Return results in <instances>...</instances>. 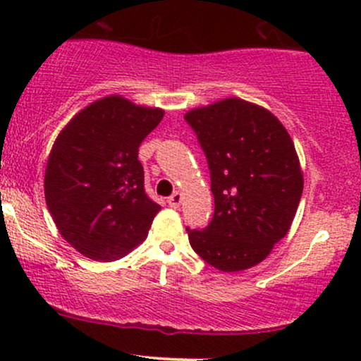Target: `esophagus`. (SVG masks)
<instances>
[{
	"instance_id": "1",
	"label": "esophagus",
	"mask_w": 361,
	"mask_h": 361,
	"mask_svg": "<svg viewBox=\"0 0 361 361\" xmlns=\"http://www.w3.org/2000/svg\"><path fill=\"white\" fill-rule=\"evenodd\" d=\"M181 200H183V195H181V192H175L168 198V204L169 207H173V209H176V207H180Z\"/></svg>"
}]
</instances>
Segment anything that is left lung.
Wrapping results in <instances>:
<instances>
[{"label":"left lung","mask_w":361,"mask_h":361,"mask_svg":"<svg viewBox=\"0 0 361 361\" xmlns=\"http://www.w3.org/2000/svg\"><path fill=\"white\" fill-rule=\"evenodd\" d=\"M210 169L214 217L190 229V244L221 271H241L270 255L299 207L304 176L293 140L271 111L226 98L185 114Z\"/></svg>","instance_id":"left-lung-1"}]
</instances>
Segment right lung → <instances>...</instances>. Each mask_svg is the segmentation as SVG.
Here are the masks:
<instances>
[{"label": "right lung", "mask_w": 361, "mask_h": 361, "mask_svg": "<svg viewBox=\"0 0 361 361\" xmlns=\"http://www.w3.org/2000/svg\"><path fill=\"white\" fill-rule=\"evenodd\" d=\"M111 94L61 130L45 168V202L62 238L94 261H115L147 238L161 207L144 190L139 146L163 120Z\"/></svg>", "instance_id": "obj_1"}]
</instances>
